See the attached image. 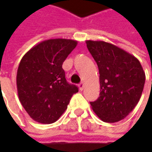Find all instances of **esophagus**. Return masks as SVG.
Wrapping results in <instances>:
<instances>
[{
  "mask_svg": "<svg viewBox=\"0 0 152 152\" xmlns=\"http://www.w3.org/2000/svg\"><path fill=\"white\" fill-rule=\"evenodd\" d=\"M79 90L82 91L83 90H84V87H85V84H84L83 82H82V83H80V84L79 85Z\"/></svg>",
  "mask_w": 152,
  "mask_h": 152,
  "instance_id": "obj_1",
  "label": "esophagus"
}]
</instances>
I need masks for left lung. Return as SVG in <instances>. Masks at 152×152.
I'll list each match as a JSON object with an SVG mask.
<instances>
[{
  "label": "left lung",
  "mask_w": 152,
  "mask_h": 152,
  "mask_svg": "<svg viewBox=\"0 0 152 152\" xmlns=\"http://www.w3.org/2000/svg\"><path fill=\"white\" fill-rule=\"evenodd\" d=\"M100 73V96L91 105L106 123L126 118L140 99L145 74L135 56L105 41H86Z\"/></svg>",
  "instance_id": "1"
}]
</instances>
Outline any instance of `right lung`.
<instances>
[{"mask_svg": "<svg viewBox=\"0 0 152 152\" xmlns=\"http://www.w3.org/2000/svg\"><path fill=\"white\" fill-rule=\"evenodd\" d=\"M78 41L67 39L44 40L23 56L17 73L18 94L22 106L34 121L55 123L65 112L79 89L68 84L62 63Z\"/></svg>", "mask_w": 152, "mask_h": 152, "instance_id": "1", "label": "right lung"}]
</instances>
